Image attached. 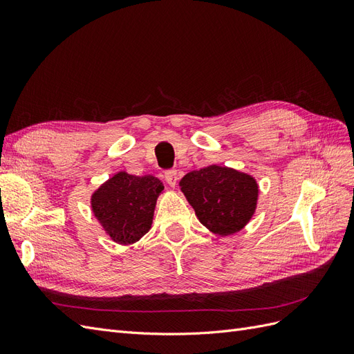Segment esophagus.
<instances>
[{"label":"esophagus","mask_w":354,"mask_h":354,"mask_svg":"<svg viewBox=\"0 0 354 354\" xmlns=\"http://www.w3.org/2000/svg\"><path fill=\"white\" fill-rule=\"evenodd\" d=\"M164 177H165L167 183H168L171 187H174V186L177 185V180H178L177 169H167L165 173H164Z\"/></svg>","instance_id":"esophagus-1"}]
</instances>
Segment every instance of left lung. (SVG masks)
<instances>
[{"label": "left lung", "instance_id": "8db88e82", "mask_svg": "<svg viewBox=\"0 0 354 354\" xmlns=\"http://www.w3.org/2000/svg\"><path fill=\"white\" fill-rule=\"evenodd\" d=\"M180 187L199 221L220 236L239 232L251 220L259 198L254 177L218 165L192 171Z\"/></svg>", "mask_w": 354, "mask_h": 354}]
</instances>
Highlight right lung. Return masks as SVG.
<instances>
[{
  "instance_id": "add662e5",
  "label": "right lung",
  "mask_w": 354,
  "mask_h": 354,
  "mask_svg": "<svg viewBox=\"0 0 354 354\" xmlns=\"http://www.w3.org/2000/svg\"><path fill=\"white\" fill-rule=\"evenodd\" d=\"M162 190L164 185L153 176L118 173L94 192L91 208L112 241L130 245L151 229Z\"/></svg>"
}]
</instances>
